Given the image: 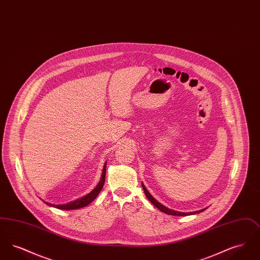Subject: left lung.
Returning <instances> with one entry per match:
<instances>
[{
    "label": "left lung",
    "mask_w": 260,
    "mask_h": 260,
    "mask_svg": "<svg viewBox=\"0 0 260 260\" xmlns=\"http://www.w3.org/2000/svg\"><path fill=\"white\" fill-rule=\"evenodd\" d=\"M142 188H143L144 193H145V195H146V197L148 198L149 201H150L157 209H159L161 211L167 213V214H170V215H177V216H185V215H190V214H194V213H199L200 211H204V210H198V211H194V212H180V211H175V210H171V209H169V208L162 206L161 203H159L156 199L153 198L152 195L147 191L146 187L144 186L143 183H142Z\"/></svg>",
    "instance_id": "obj_1"
}]
</instances>
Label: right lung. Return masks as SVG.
Segmentation results:
<instances>
[{
    "label": "right lung",
    "mask_w": 260,
    "mask_h": 260,
    "mask_svg": "<svg viewBox=\"0 0 260 260\" xmlns=\"http://www.w3.org/2000/svg\"><path fill=\"white\" fill-rule=\"evenodd\" d=\"M105 174H106V164L104 165V168H103V171H102V175H101V179L99 181L98 186L89 193L87 194V196L83 197V198L78 199L76 201H73L69 204H66V205H51L50 203H46L48 204L49 206L51 207H54L56 209H59V210H76V209H81V208H84L87 206L88 204H90L94 199L98 197V195L99 194V192L101 191L102 187L104 185V182H105Z\"/></svg>",
    "instance_id": "add662e5"
}]
</instances>
